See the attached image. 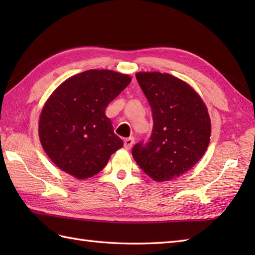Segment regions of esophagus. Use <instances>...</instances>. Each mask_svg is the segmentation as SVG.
<instances>
[{"instance_id":"34e87169","label":"esophagus","mask_w":255,"mask_h":255,"mask_svg":"<svg viewBox=\"0 0 255 255\" xmlns=\"http://www.w3.org/2000/svg\"><path fill=\"white\" fill-rule=\"evenodd\" d=\"M133 142H134V139H133V137H129V138H126V139H125V141H124V145H125V148H126L127 150L131 149V147H132Z\"/></svg>"}]
</instances>
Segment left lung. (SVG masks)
Returning a JSON list of instances; mask_svg holds the SVG:
<instances>
[{"label":"left lung","instance_id":"1","mask_svg":"<svg viewBox=\"0 0 255 255\" xmlns=\"http://www.w3.org/2000/svg\"><path fill=\"white\" fill-rule=\"evenodd\" d=\"M136 79L152 111L153 128L147 142L133 145L132 156L154 181H170L193 167L207 150V108L191 86L171 74L139 72Z\"/></svg>","mask_w":255,"mask_h":255}]
</instances>
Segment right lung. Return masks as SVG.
<instances>
[{"instance_id": "obj_1", "label": "right lung", "mask_w": 255, "mask_h": 255, "mask_svg": "<svg viewBox=\"0 0 255 255\" xmlns=\"http://www.w3.org/2000/svg\"><path fill=\"white\" fill-rule=\"evenodd\" d=\"M130 81L111 70H88L53 92L41 111L39 138L59 169L82 180L91 177L123 147L105 110Z\"/></svg>"}]
</instances>
